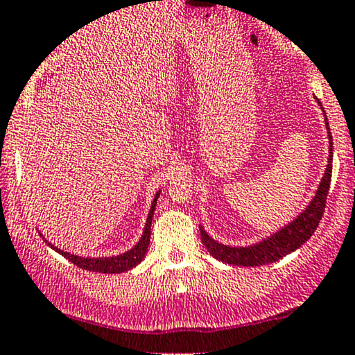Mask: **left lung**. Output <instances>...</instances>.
Segmentation results:
<instances>
[{
	"label": "left lung",
	"mask_w": 355,
	"mask_h": 355,
	"mask_svg": "<svg viewBox=\"0 0 355 355\" xmlns=\"http://www.w3.org/2000/svg\"><path fill=\"white\" fill-rule=\"evenodd\" d=\"M322 107V105H320ZM324 112V110H322ZM325 125L329 132V164L325 168L324 177H322L319 189L315 195L299 217L292 220L288 225H285L279 232H275L270 237L263 239L262 242L254 243L250 247H230L218 243L207 234L200 227L202 243L207 247L211 257L222 260V262L230 263V266H242V267H259L267 266V263L277 262L282 257L291 252H294L300 245H304L309 239L312 237L313 232L319 227V222L324 215L325 202H327L329 187H331L332 178V135L329 130V121L325 116Z\"/></svg>",
	"instance_id": "left-lung-1"
}]
</instances>
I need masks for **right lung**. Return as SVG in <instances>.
<instances>
[{
  "mask_svg": "<svg viewBox=\"0 0 355 355\" xmlns=\"http://www.w3.org/2000/svg\"><path fill=\"white\" fill-rule=\"evenodd\" d=\"M158 195H160V191H157V195H155V198H153L152 209H150V211H148V218H146L144 235H141V239L138 240V243L135 247L130 248L128 252H125V254H121V255L101 257V259H95V257L71 255V254H68V252L60 250L58 247L51 245L48 240H44V239L43 240H44V242H48V245H50L53 250H56L58 254L63 255L64 259L70 260V262L75 263L76 267L85 268V270L100 272V274H120V272H126V270H130V268L138 266V263H140L141 260L145 259L146 250H148L150 229H152V218H153V211H155V205H157ZM40 235H42V234H40ZM42 237H43V235H42Z\"/></svg>",
  "mask_w": 355,
  "mask_h": 355,
  "instance_id": "right-lung-1",
  "label": "right lung"
}]
</instances>
